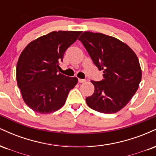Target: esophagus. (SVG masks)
<instances>
[{"instance_id": "esophagus-1", "label": "esophagus", "mask_w": 156, "mask_h": 156, "mask_svg": "<svg viewBox=\"0 0 156 156\" xmlns=\"http://www.w3.org/2000/svg\"><path fill=\"white\" fill-rule=\"evenodd\" d=\"M78 82H79V83H84V82H86V80L81 79V78H78Z\"/></svg>"}]
</instances>
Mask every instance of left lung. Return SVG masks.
Here are the masks:
<instances>
[{
  "label": "left lung",
  "mask_w": 156,
  "mask_h": 156,
  "mask_svg": "<svg viewBox=\"0 0 156 156\" xmlns=\"http://www.w3.org/2000/svg\"><path fill=\"white\" fill-rule=\"evenodd\" d=\"M78 39L99 70H103L104 79L91 80L94 92L86 98L87 105L104 114L119 112L129 103L141 81L136 55L128 44L101 33L85 31Z\"/></svg>",
  "instance_id": "1"
}]
</instances>
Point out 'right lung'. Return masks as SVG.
Here are the masks:
<instances>
[{
    "label": "right lung",
    "mask_w": 156,
    "mask_h": 156,
    "mask_svg": "<svg viewBox=\"0 0 156 156\" xmlns=\"http://www.w3.org/2000/svg\"><path fill=\"white\" fill-rule=\"evenodd\" d=\"M81 31H53L32 41L25 48L17 64V86L23 99L32 110L50 114L62 108L76 77L58 73L66 50Z\"/></svg>",
    "instance_id": "1"
}]
</instances>
